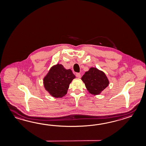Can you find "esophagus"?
Instances as JSON below:
<instances>
[{"label": "esophagus", "mask_w": 146, "mask_h": 146, "mask_svg": "<svg viewBox=\"0 0 146 146\" xmlns=\"http://www.w3.org/2000/svg\"><path fill=\"white\" fill-rule=\"evenodd\" d=\"M76 76L78 78H81V75L80 73H76Z\"/></svg>", "instance_id": "34e87169"}]
</instances>
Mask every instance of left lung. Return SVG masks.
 Masks as SVG:
<instances>
[{
	"label": "left lung",
	"instance_id": "1",
	"mask_svg": "<svg viewBox=\"0 0 146 146\" xmlns=\"http://www.w3.org/2000/svg\"><path fill=\"white\" fill-rule=\"evenodd\" d=\"M88 91L93 95H98L110 83L104 72L95 68H91L81 78Z\"/></svg>",
	"mask_w": 146,
	"mask_h": 146
}]
</instances>
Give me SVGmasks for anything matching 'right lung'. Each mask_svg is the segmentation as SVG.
<instances>
[{
    "label": "right lung",
    "instance_id": "add662e5",
    "mask_svg": "<svg viewBox=\"0 0 146 146\" xmlns=\"http://www.w3.org/2000/svg\"><path fill=\"white\" fill-rule=\"evenodd\" d=\"M75 78L71 70L57 64L50 69L43 78L44 87L53 97H62L67 93L69 85Z\"/></svg>",
    "mask_w": 146,
    "mask_h": 146
}]
</instances>
